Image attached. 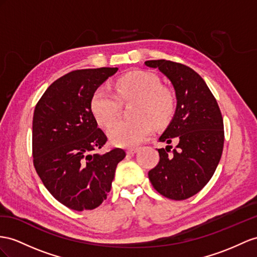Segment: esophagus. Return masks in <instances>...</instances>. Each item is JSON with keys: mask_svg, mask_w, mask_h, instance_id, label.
<instances>
[{"mask_svg": "<svg viewBox=\"0 0 257 257\" xmlns=\"http://www.w3.org/2000/svg\"><path fill=\"white\" fill-rule=\"evenodd\" d=\"M138 148H130V149H128L127 150V154H129V155H134V154H136L137 152H138Z\"/></svg>", "mask_w": 257, "mask_h": 257, "instance_id": "34e87169", "label": "esophagus"}]
</instances>
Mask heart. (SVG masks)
<instances>
[{
  "instance_id": "obj_1",
  "label": "heart",
  "mask_w": 257,
  "mask_h": 257,
  "mask_svg": "<svg viewBox=\"0 0 257 257\" xmlns=\"http://www.w3.org/2000/svg\"><path fill=\"white\" fill-rule=\"evenodd\" d=\"M115 89L117 94L105 87L97 88L91 97V110L98 123L109 126L120 113L121 101L138 100L134 111L136 119L118 120L108 129L116 146H137L151 135L153 124L164 126L173 116L175 96L154 74L143 70L127 72L117 79Z\"/></svg>"
}]
</instances>
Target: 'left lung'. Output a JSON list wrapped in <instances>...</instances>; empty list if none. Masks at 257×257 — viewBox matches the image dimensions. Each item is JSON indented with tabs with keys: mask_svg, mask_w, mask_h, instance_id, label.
Wrapping results in <instances>:
<instances>
[{
	"mask_svg": "<svg viewBox=\"0 0 257 257\" xmlns=\"http://www.w3.org/2000/svg\"><path fill=\"white\" fill-rule=\"evenodd\" d=\"M172 82L177 106L160 137V162L149 172L157 192L180 201L193 196L212 178L223 148V121L216 98L202 77L186 65L166 60L147 61ZM177 142L173 150L170 143Z\"/></svg>",
	"mask_w": 257,
	"mask_h": 257,
	"instance_id": "8db88e82",
	"label": "left lung"
}]
</instances>
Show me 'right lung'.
<instances>
[{
    "label": "right lung",
    "mask_w": 257,
    "mask_h": 257,
    "mask_svg": "<svg viewBox=\"0 0 257 257\" xmlns=\"http://www.w3.org/2000/svg\"><path fill=\"white\" fill-rule=\"evenodd\" d=\"M117 67L80 69L57 79L37 103L32 156L37 173L55 199L70 209H93L106 200L117 164L126 152L94 153L107 141L91 110L94 91Z\"/></svg>",
    "instance_id": "obj_1"
}]
</instances>
